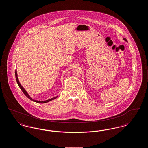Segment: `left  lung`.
Returning a JSON list of instances; mask_svg holds the SVG:
<instances>
[{
	"mask_svg": "<svg viewBox=\"0 0 148 148\" xmlns=\"http://www.w3.org/2000/svg\"><path fill=\"white\" fill-rule=\"evenodd\" d=\"M124 39V40H125V41H126V42H127V39H126V38H124V39Z\"/></svg>",
	"mask_w": 148,
	"mask_h": 148,
	"instance_id": "left-lung-1",
	"label": "left lung"
}]
</instances>
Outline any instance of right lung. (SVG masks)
Returning a JSON list of instances; mask_svg holds the SVG:
<instances>
[{
	"mask_svg": "<svg viewBox=\"0 0 148 148\" xmlns=\"http://www.w3.org/2000/svg\"><path fill=\"white\" fill-rule=\"evenodd\" d=\"M15 78H16V82H17V83H18V85H19V86L20 87L21 89L22 90V92H23V93L25 95V96H27V97L29 99H30L31 100H32V101H35V102L38 103H48V102H49V101H51V100H53V99H55L56 98L58 97H54V98L50 99H48V100H45V101H37V100H33V99H32L30 97V96L28 94L27 92L25 91V90L23 88V86H22L21 85V84H20V83H19V80H18V76H17V73H16V70H15Z\"/></svg>",
	"mask_w": 148,
	"mask_h": 148,
	"instance_id": "obj_1",
	"label": "right lung"
}]
</instances>
